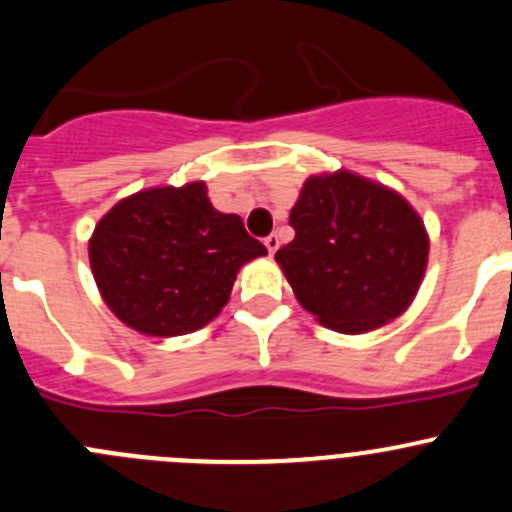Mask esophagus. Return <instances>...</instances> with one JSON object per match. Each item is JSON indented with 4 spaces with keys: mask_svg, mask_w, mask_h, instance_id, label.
<instances>
[{
    "mask_svg": "<svg viewBox=\"0 0 512 512\" xmlns=\"http://www.w3.org/2000/svg\"><path fill=\"white\" fill-rule=\"evenodd\" d=\"M265 247H267V252H270V255H275L277 247H280V237H277L275 232H272V235H267L265 237Z\"/></svg>",
    "mask_w": 512,
    "mask_h": 512,
    "instance_id": "1",
    "label": "esophagus"
}]
</instances>
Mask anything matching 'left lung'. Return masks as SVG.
Instances as JSON below:
<instances>
[{
  "mask_svg": "<svg viewBox=\"0 0 512 512\" xmlns=\"http://www.w3.org/2000/svg\"><path fill=\"white\" fill-rule=\"evenodd\" d=\"M289 225L294 240L275 260L297 302L319 324L364 334L414 302L426 272L428 235L416 210L391 188L352 170L312 175Z\"/></svg>",
  "mask_w": 512,
  "mask_h": 512,
  "instance_id": "obj_1",
  "label": "left lung"
}]
</instances>
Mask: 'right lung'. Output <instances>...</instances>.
I'll use <instances>...</instances> for the list:
<instances>
[{"instance_id":"1","label":"right lung","mask_w":512,"mask_h":512,"mask_svg":"<svg viewBox=\"0 0 512 512\" xmlns=\"http://www.w3.org/2000/svg\"><path fill=\"white\" fill-rule=\"evenodd\" d=\"M267 255L205 183L128 195L98 220L89 260L103 302L136 332L180 337L213 322L245 262Z\"/></svg>"}]
</instances>
